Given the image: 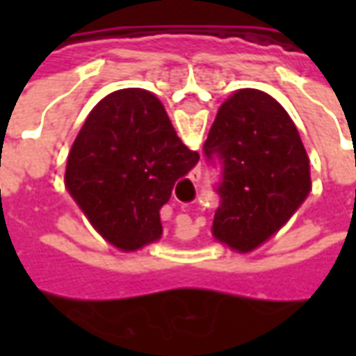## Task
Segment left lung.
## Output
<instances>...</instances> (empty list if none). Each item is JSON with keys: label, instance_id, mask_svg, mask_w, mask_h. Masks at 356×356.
I'll return each mask as SVG.
<instances>
[{"label": "left lung", "instance_id": "8db88e82", "mask_svg": "<svg viewBox=\"0 0 356 356\" xmlns=\"http://www.w3.org/2000/svg\"><path fill=\"white\" fill-rule=\"evenodd\" d=\"M204 154L221 168L211 231L232 250L261 246L311 191L309 156L298 127L259 89H240L219 106Z\"/></svg>", "mask_w": 356, "mask_h": 356}]
</instances>
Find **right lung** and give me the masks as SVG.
Instances as JSON below:
<instances>
[{
	"mask_svg": "<svg viewBox=\"0 0 356 356\" xmlns=\"http://www.w3.org/2000/svg\"><path fill=\"white\" fill-rule=\"evenodd\" d=\"M200 160L145 89L106 95L74 140L66 186L102 236L124 252L160 238V208Z\"/></svg>",
	"mask_w": 356,
	"mask_h": 356,
	"instance_id": "1",
	"label": "right lung"
}]
</instances>
